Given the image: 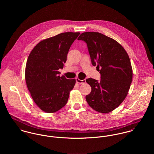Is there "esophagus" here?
Segmentation results:
<instances>
[{
    "label": "esophagus",
    "mask_w": 154,
    "mask_h": 154,
    "mask_svg": "<svg viewBox=\"0 0 154 154\" xmlns=\"http://www.w3.org/2000/svg\"><path fill=\"white\" fill-rule=\"evenodd\" d=\"M76 82L78 83V84H84V83H85V79H84V80H81V79H79V78H76Z\"/></svg>",
    "instance_id": "1"
}]
</instances>
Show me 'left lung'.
Here are the masks:
<instances>
[{"label":"left lung","mask_w":154,"mask_h":154,"mask_svg":"<svg viewBox=\"0 0 154 154\" xmlns=\"http://www.w3.org/2000/svg\"><path fill=\"white\" fill-rule=\"evenodd\" d=\"M78 40L87 43L91 63L101 74L99 82L92 78L86 80L91 87L86 100L96 111L110 112L128 94L133 76L129 57L117 42L100 32H83Z\"/></svg>","instance_id":"1"}]
</instances>
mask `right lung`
I'll return each instance as SVG.
<instances>
[{"label":"right lung","instance_id":"right-lung-1","mask_svg":"<svg viewBox=\"0 0 154 154\" xmlns=\"http://www.w3.org/2000/svg\"><path fill=\"white\" fill-rule=\"evenodd\" d=\"M80 32H67L41 41L27 59L25 77L27 88L37 106L45 112L57 111L67 103L76 80L60 76L67 54Z\"/></svg>","mask_w":154,"mask_h":154}]
</instances>
